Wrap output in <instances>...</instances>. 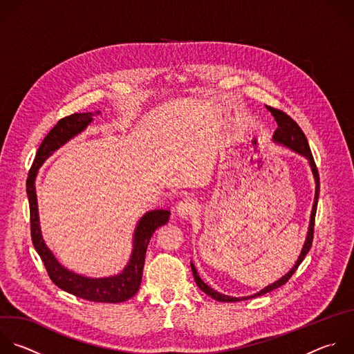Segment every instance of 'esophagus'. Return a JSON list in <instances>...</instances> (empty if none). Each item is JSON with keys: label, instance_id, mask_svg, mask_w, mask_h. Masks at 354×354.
<instances>
[{"label": "esophagus", "instance_id": "34e87169", "mask_svg": "<svg viewBox=\"0 0 354 354\" xmlns=\"http://www.w3.org/2000/svg\"><path fill=\"white\" fill-rule=\"evenodd\" d=\"M196 209H197V203H196V200H193L190 197L182 198L176 205V212L180 218H187L189 215L194 214Z\"/></svg>", "mask_w": 354, "mask_h": 354}]
</instances>
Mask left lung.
Segmentation results:
<instances>
[{
    "label": "left lung",
    "mask_w": 354,
    "mask_h": 354,
    "mask_svg": "<svg viewBox=\"0 0 354 354\" xmlns=\"http://www.w3.org/2000/svg\"><path fill=\"white\" fill-rule=\"evenodd\" d=\"M267 109L274 115L275 121L278 124V128L274 133V142L278 143V145H283L289 149H292L293 151L301 154L303 157H306L308 160V164L311 167V171H313V175H314V179H315V197H314V205H313V211H311V216H310V225H308V232H307V238H306V242H304V246L301 249V253L295 264V267L286 274L283 275L281 279H278L277 282H274L272 285H268L267 288H264L263 290H260L259 293L253 295V296H248V297H232V296H226V295H222L216 290H214L212 288H209L207 283H204L201 281V278L198 277L197 274V270L196 267L193 266V263H190L192 266V271H193V277H194V281L197 283V286L208 296H211L212 299L218 300V301H241V300H248V299H253V297H257V296H263L274 289H278L281 288L282 285H285L290 277L296 272V270L299 268V266L301 264V261L304 260V257L307 256V253L310 252V248L313 245V238H314V219H315V212H317V203H318V194H319V176H318V169H317V165L314 162V158H313V154H311V150H310V146H308V142H307V138L306 135L303 133V131L300 129V127L292 120V118L285 113L281 109H277V108H272V106H267Z\"/></svg>",
    "instance_id": "8db88e82"
}]
</instances>
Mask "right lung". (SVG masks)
<instances>
[{"label":"right lung","instance_id":"add662e5","mask_svg":"<svg viewBox=\"0 0 354 354\" xmlns=\"http://www.w3.org/2000/svg\"><path fill=\"white\" fill-rule=\"evenodd\" d=\"M95 113H100V111H97ZM91 121V112L72 113L69 116H65L57 122V125L48 132V135L41 142L26 180V193L29 197L30 208V234L33 246L47 270L50 279L59 289L90 301L122 303L133 297L140 288L147 246L150 243L153 233L160 226L168 222L171 214L168 209L149 211L139 221L133 236V250L128 266L124 268L121 274L108 278H87L64 268L57 261L51 250L46 246L39 225L37 197L35 189V180L39 168L55 150H58L77 133L83 132Z\"/></svg>","mask_w":354,"mask_h":354}]
</instances>
